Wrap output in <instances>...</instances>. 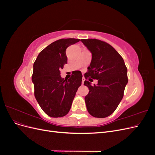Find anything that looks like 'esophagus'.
<instances>
[{"label": "esophagus", "mask_w": 155, "mask_h": 155, "mask_svg": "<svg viewBox=\"0 0 155 155\" xmlns=\"http://www.w3.org/2000/svg\"><path fill=\"white\" fill-rule=\"evenodd\" d=\"M85 79L84 78H82V84L84 83V81H85Z\"/></svg>", "instance_id": "esophagus-1"}]
</instances>
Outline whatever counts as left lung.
<instances>
[{
	"label": "left lung",
	"mask_w": 155,
	"mask_h": 155,
	"mask_svg": "<svg viewBox=\"0 0 155 155\" xmlns=\"http://www.w3.org/2000/svg\"><path fill=\"white\" fill-rule=\"evenodd\" d=\"M81 41L92 54L91 63L85 74L87 80L84 82L89 89L85 97L87 109L94 117L106 118L122 100L128 83L127 68L122 57L109 44L96 39ZM92 78L97 79V85H91Z\"/></svg>",
	"instance_id": "1"
}]
</instances>
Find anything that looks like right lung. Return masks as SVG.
I'll return each mask as SVG.
<instances>
[{
    "instance_id": "1",
    "label": "right lung",
    "mask_w": 155,
    "mask_h": 155,
    "mask_svg": "<svg viewBox=\"0 0 155 155\" xmlns=\"http://www.w3.org/2000/svg\"><path fill=\"white\" fill-rule=\"evenodd\" d=\"M80 39H62L42 50L34 63L31 80L34 95L45 113L52 118L68 114L76 93L81 85L82 74L74 72L70 79L61 77V69L67 63L66 50Z\"/></svg>"
}]
</instances>
